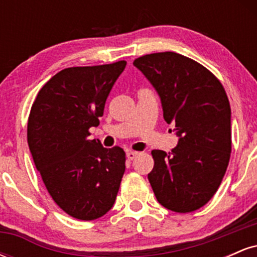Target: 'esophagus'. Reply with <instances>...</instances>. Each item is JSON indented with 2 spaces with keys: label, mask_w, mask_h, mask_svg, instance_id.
Here are the masks:
<instances>
[{
  "label": "esophagus",
  "mask_w": 257,
  "mask_h": 257,
  "mask_svg": "<svg viewBox=\"0 0 257 257\" xmlns=\"http://www.w3.org/2000/svg\"><path fill=\"white\" fill-rule=\"evenodd\" d=\"M139 156V152H135V151H128L126 152V158L129 159V161H133V159H135Z\"/></svg>",
  "instance_id": "34e87169"
}]
</instances>
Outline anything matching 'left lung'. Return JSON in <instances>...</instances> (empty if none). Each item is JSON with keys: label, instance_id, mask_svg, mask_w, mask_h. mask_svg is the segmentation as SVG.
<instances>
[{"label": "left lung", "instance_id": "left-lung-1", "mask_svg": "<svg viewBox=\"0 0 257 257\" xmlns=\"http://www.w3.org/2000/svg\"><path fill=\"white\" fill-rule=\"evenodd\" d=\"M157 90L163 117L179 143L172 152H151L149 174L156 198L175 213H191L205 205L225 175L232 149L231 106L221 82L192 59L174 52L135 59Z\"/></svg>", "mask_w": 257, "mask_h": 257}]
</instances>
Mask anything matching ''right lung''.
Instances as JSON below:
<instances>
[{
    "label": "right lung",
    "mask_w": 257,
    "mask_h": 257,
    "mask_svg": "<svg viewBox=\"0 0 257 257\" xmlns=\"http://www.w3.org/2000/svg\"><path fill=\"white\" fill-rule=\"evenodd\" d=\"M126 61L61 70L38 91L28 122L35 166L57 204L91 221L113 206L125 170V153L89 140Z\"/></svg>",
    "instance_id": "right-lung-1"
}]
</instances>
